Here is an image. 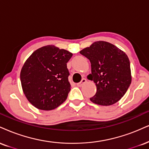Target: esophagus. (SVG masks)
I'll use <instances>...</instances> for the list:
<instances>
[{
    "instance_id": "1",
    "label": "esophagus",
    "mask_w": 149,
    "mask_h": 149,
    "mask_svg": "<svg viewBox=\"0 0 149 149\" xmlns=\"http://www.w3.org/2000/svg\"><path fill=\"white\" fill-rule=\"evenodd\" d=\"M86 82H87V80H86V78H82L81 81H80L79 83H78V85H77L79 86V87H81V86L83 85Z\"/></svg>"
}]
</instances>
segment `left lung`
Instances as JSON below:
<instances>
[{
  "mask_svg": "<svg viewBox=\"0 0 149 149\" xmlns=\"http://www.w3.org/2000/svg\"><path fill=\"white\" fill-rule=\"evenodd\" d=\"M91 62L89 80L96 84L90 101L100 105H113L124 96L131 83L130 61L124 52L110 43L96 42L80 51Z\"/></svg>",
  "mask_w": 149,
  "mask_h": 149,
  "instance_id": "1",
  "label": "left lung"
}]
</instances>
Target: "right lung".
Masks as SVG:
<instances>
[{"label":"right lung","instance_id":"add662e5","mask_svg":"<svg viewBox=\"0 0 149 149\" xmlns=\"http://www.w3.org/2000/svg\"><path fill=\"white\" fill-rule=\"evenodd\" d=\"M73 54L48 45L33 53L21 71V86L27 99L35 107L51 110L63 103L71 90L67 63Z\"/></svg>","mask_w":149,"mask_h":149}]
</instances>
